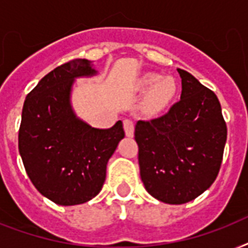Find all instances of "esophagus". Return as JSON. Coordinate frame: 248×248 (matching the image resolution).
I'll return each instance as SVG.
<instances>
[{
	"label": "esophagus",
	"mask_w": 248,
	"mask_h": 248,
	"mask_svg": "<svg viewBox=\"0 0 248 248\" xmlns=\"http://www.w3.org/2000/svg\"><path fill=\"white\" fill-rule=\"evenodd\" d=\"M124 132H126V135H127L128 138L134 136L135 126H134V122H132V120H130V118H124Z\"/></svg>",
	"instance_id": "esophagus-1"
}]
</instances>
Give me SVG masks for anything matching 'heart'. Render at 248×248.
Here are the masks:
<instances>
[{
    "label": "heart",
    "mask_w": 248,
    "mask_h": 248,
    "mask_svg": "<svg viewBox=\"0 0 248 248\" xmlns=\"http://www.w3.org/2000/svg\"><path fill=\"white\" fill-rule=\"evenodd\" d=\"M144 89H151L148 93L145 108L149 113H159L169 105L176 93V83L171 77H162L155 73H148L141 78Z\"/></svg>",
    "instance_id": "b5f03b06"
}]
</instances>
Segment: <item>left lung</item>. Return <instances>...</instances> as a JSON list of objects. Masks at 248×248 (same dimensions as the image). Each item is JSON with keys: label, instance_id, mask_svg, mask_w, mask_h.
Listing matches in <instances>:
<instances>
[{"label": "left lung", "instance_id": "obj_1", "mask_svg": "<svg viewBox=\"0 0 248 248\" xmlns=\"http://www.w3.org/2000/svg\"><path fill=\"white\" fill-rule=\"evenodd\" d=\"M177 72L180 100L163 116L135 126L141 181L151 196L170 204L186 203L211 186L227 141L215 93L186 71Z\"/></svg>", "mask_w": 248, "mask_h": 248}]
</instances>
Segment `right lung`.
<instances>
[{
	"label": "right lung",
	"instance_id": "right-lung-1",
	"mask_svg": "<svg viewBox=\"0 0 248 248\" xmlns=\"http://www.w3.org/2000/svg\"><path fill=\"white\" fill-rule=\"evenodd\" d=\"M97 72L75 59L55 68L27 95L19 128V153L38 192L56 204L85 203L99 194L107 163L124 138L122 122L101 130L76 116L72 86Z\"/></svg>",
	"mask_w": 248,
	"mask_h": 248
}]
</instances>
